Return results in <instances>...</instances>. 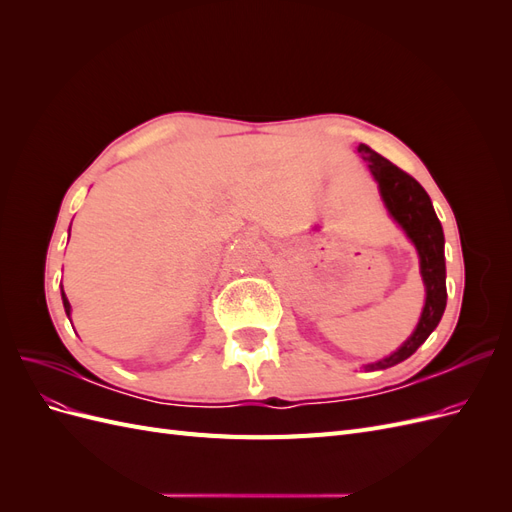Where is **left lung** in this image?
<instances>
[{
    "label": "left lung",
    "instance_id": "obj_1",
    "mask_svg": "<svg viewBox=\"0 0 512 512\" xmlns=\"http://www.w3.org/2000/svg\"><path fill=\"white\" fill-rule=\"evenodd\" d=\"M359 153L367 162L371 175L380 185V194L386 209L395 222L406 230V235L416 245L418 258H421V275L427 288V299L423 316L418 320L416 331L408 337V342L386 359L367 365L369 369H386L412 356L418 346L438 327V322L446 307V265H444V232L436 211L423 185L404 170L391 164L380 153L367 145H359Z\"/></svg>",
    "mask_w": 512,
    "mask_h": 512
}]
</instances>
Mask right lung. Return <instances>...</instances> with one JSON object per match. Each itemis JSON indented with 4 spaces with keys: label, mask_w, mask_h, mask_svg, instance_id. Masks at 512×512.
<instances>
[{
    "label": "right lung",
    "mask_w": 512,
    "mask_h": 512,
    "mask_svg": "<svg viewBox=\"0 0 512 512\" xmlns=\"http://www.w3.org/2000/svg\"><path fill=\"white\" fill-rule=\"evenodd\" d=\"M61 299H64V307H66V314L70 316V303H68V299H66V294H61Z\"/></svg>",
    "instance_id": "add662e5"
}]
</instances>
